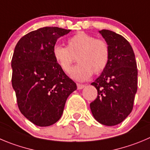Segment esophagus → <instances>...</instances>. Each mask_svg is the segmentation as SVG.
<instances>
[{
  "label": "esophagus",
  "instance_id": "34e87169",
  "mask_svg": "<svg viewBox=\"0 0 150 150\" xmlns=\"http://www.w3.org/2000/svg\"><path fill=\"white\" fill-rule=\"evenodd\" d=\"M77 87H78V89H82L85 87V85L78 83V84H77Z\"/></svg>",
  "mask_w": 150,
  "mask_h": 150
}]
</instances>
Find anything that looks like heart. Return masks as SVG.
<instances>
[{"label":"heart","instance_id":"obj_1","mask_svg":"<svg viewBox=\"0 0 150 150\" xmlns=\"http://www.w3.org/2000/svg\"><path fill=\"white\" fill-rule=\"evenodd\" d=\"M67 47L55 45L52 57L61 70L69 72L76 57L78 64L70 71V77L84 81L107 67L110 60V47L107 41L96 39L92 35L79 32L67 40Z\"/></svg>","mask_w":150,"mask_h":150}]
</instances>
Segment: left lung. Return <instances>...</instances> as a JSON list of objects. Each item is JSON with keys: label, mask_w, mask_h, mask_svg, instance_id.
Wrapping results in <instances>:
<instances>
[{"label": "left lung", "mask_w": 150, "mask_h": 150, "mask_svg": "<svg viewBox=\"0 0 150 150\" xmlns=\"http://www.w3.org/2000/svg\"><path fill=\"white\" fill-rule=\"evenodd\" d=\"M99 33L108 43L110 60L91 83L98 90V96L90 109L100 124L115 126L125 120L133 108L138 86L137 64L132 47L122 35L108 29Z\"/></svg>", "instance_id": "obj_1"}]
</instances>
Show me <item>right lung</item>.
<instances>
[{"instance_id":"add662e5","label":"right lung","mask_w":150,"mask_h":150,"mask_svg":"<svg viewBox=\"0 0 150 150\" xmlns=\"http://www.w3.org/2000/svg\"><path fill=\"white\" fill-rule=\"evenodd\" d=\"M70 29L43 27L19 40L12 59V84L18 108L29 121L48 127L61 118L69 96L77 89L52 57V48Z\"/></svg>"}]
</instances>
